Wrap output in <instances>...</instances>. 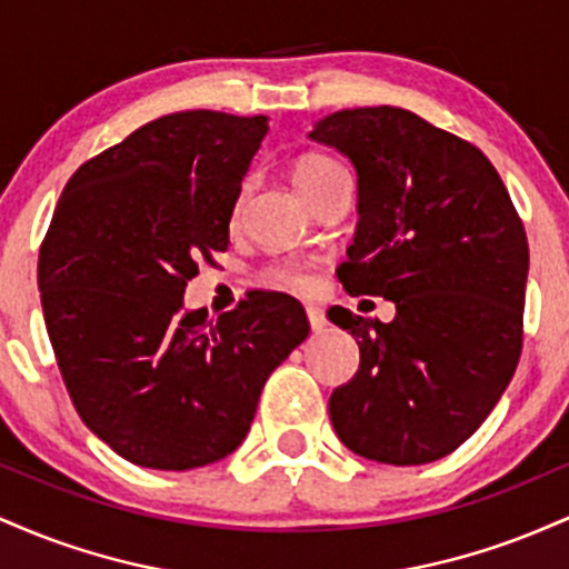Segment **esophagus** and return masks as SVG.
Here are the masks:
<instances>
[{
  "mask_svg": "<svg viewBox=\"0 0 569 569\" xmlns=\"http://www.w3.org/2000/svg\"><path fill=\"white\" fill-rule=\"evenodd\" d=\"M307 321H310V329L318 335V331L326 329V312L318 305H307Z\"/></svg>",
  "mask_w": 569,
  "mask_h": 569,
  "instance_id": "esophagus-1",
  "label": "esophagus"
}]
</instances>
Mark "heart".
<instances>
[{
    "mask_svg": "<svg viewBox=\"0 0 569 569\" xmlns=\"http://www.w3.org/2000/svg\"><path fill=\"white\" fill-rule=\"evenodd\" d=\"M339 171H342V166H339L337 160L326 158V154H318V152H307V154H302V158H297V162H293L291 179H293V184H297L299 192L307 198L312 189L321 187L329 176H335ZM246 198H248V181L240 187L238 198H234L232 217H238ZM272 280L280 286H286V289H291V291H310L312 289V276L305 270V267H297V264H286V267H278V270H272Z\"/></svg>",
    "mask_w": 569,
    "mask_h": 569,
    "instance_id": "obj_1",
    "label": "heart"
}]
</instances>
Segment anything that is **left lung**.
I'll list each match as a JSON object with an SVG mask.
<instances>
[{
  "instance_id": "obj_1",
  "label": "left lung",
  "mask_w": 569,
  "mask_h": 569,
  "mask_svg": "<svg viewBox=\"0 0 569 569\" xmlns=\"http://www.w3.org/2000/svg\"><path fill=\"white\" fill-rule=\"evenodd\" d=\"M310 139L358 173L345 291L396 305L390 323L329 310L361 350L329 398L331 426L367 460L433 462L471 439L519 363L525 224L481 149L407 109H342Z\"/></svg>"
}]
</instances>
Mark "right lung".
<instances>
[{"instance_id": "1", "label": "right lung", "mask_w": 569, "mask_h": 569, "mask_svg": "<svg viewBox=\"0 0 569 569\" xmlns=\"http://www.w3.org/2000/svg\"><path fill=\"white\" fill-rule=\"evenodd\" d=\"M267 117L166 114L82 162L39 248L37 280L77 415L141 468L189 471L240 447L267 377L310 335L289 293L184 312L198 262L227 251Z\"/></svg>"}]
</instances>
